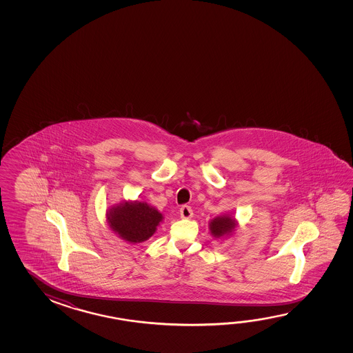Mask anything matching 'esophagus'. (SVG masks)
I'll use <instances>...</instances> for the list:
<instances>
[{"label": "esophagus", "mask_w": 353, "mask_h": 353, "mask_svg": "<svg viewBox=\"0 0 353 353\" xmlns=\"http://www.w3.org/2000/svg\"><path fill=\"white\" fill-rule=\"evenodd\" d=\"M179 215L183 219H188V218H191L192 215H193V210H192L190 205H183L182 208L179 209Z\"/></svg>", "instance_id": "obj_1"}]
</instances>
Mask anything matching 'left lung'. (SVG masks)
<instances>
[{"mask_svg":"<svg viewBox=\"0 0 353 353\" xmlns=\"http://www.w3.org/2000/svg\"><path fill=\"white\" fill-rule=\"evenodd\" d=\"M236 225V220L232 218L230 215H223V216L214 218L209 223V230L215 239H221V237L232 235Z\"/></svg>","mask_w":353,"mask_h":353,"instance_id":"obj_1","label":"left lung"}]
</instances>
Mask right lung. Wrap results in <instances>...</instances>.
Masks as SVG:
<instances>
[{"mask_svg": "<svg viewBox=\"0 0 353 353\" xmlns=\"http://www.w3.org/2000/svg\"><path fill=\"white\" fill-rule=\"evenodd\" d=\"M163 216L148 203L123 202L108 209V225L118 236L128 243H143L152 236Z\"/></svg>", "mask_w": 353, "mask_h": 353, "instance_id": "obj_1", "label": "right lung"}]
</instances>
